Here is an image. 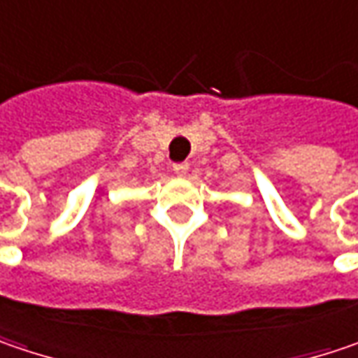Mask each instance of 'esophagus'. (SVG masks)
I'll use <instances>...</instances> for the list:
<instances>
[{
	"mask_svg": "<svg viewBox=\"0 0 358 358\" xmlns=\"http://www.w3.org/2000/svg\"><path fill=\"white\" fill-rule=\"evenodd\" d=\"M172 170H174V174H176V176H186V172H188V164H186V162L174 164V166H172Z\"/></svg>",
	"mask_w": 358,
	"mask_h": 358,
	"instance_id": "1",
	"label": "esophagus"
}]
</instances>
